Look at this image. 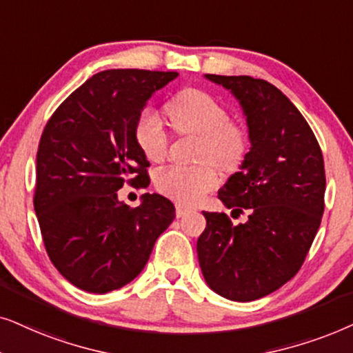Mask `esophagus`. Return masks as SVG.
Here are the masks:
<instances>
[{
    "label": "esophagus",
    "mask_w": 353,
    "mask_h": 353,
    "mask_svg": "<svg viewBox=\"0 0 353 353\" xmlns=\"http://www.w3.org/2000/svg\"><path fill=\"white\" fill-rule=\"evenodd\" d=\"M190 211H194V208H190V206H185L182 203H177L176 205V216L177 218H182V216H185L187 213H190Z\"/></svg>",
    "instance_id": "esophagus-1"
}]
</instances>
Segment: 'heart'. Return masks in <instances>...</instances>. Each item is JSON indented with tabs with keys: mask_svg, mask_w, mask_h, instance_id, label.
Wrapping results in <instances>:
<instances>
[{
	"mask_svg": "<svg viewBox=\"0 0 353 353\" xmlns=\"http://www.w3.org/2000/svg\"><path fill=\"white\" fill-rule=\"evenodd\" d=\"M169 122L177 134L200 137V158H210L223 169H236L247 153V132L228 119V111L206 92H181L166 108ZM135 140L150 161H161L168 153V134L152 110L140 112L135 122ZM218 185V174L211 164H172L157 174L161 194L182 203H196Z\"/></svg>",
	"mask_w": 353,
	"mask_h": 353,
	"instance_id": "obj_1",
	"label": "heart"
}]
</instances>
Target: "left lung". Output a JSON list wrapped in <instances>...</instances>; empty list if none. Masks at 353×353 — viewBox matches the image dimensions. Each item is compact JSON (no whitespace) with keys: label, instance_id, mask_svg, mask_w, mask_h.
I'll return each instance as SVG.
<instances>
[{"label":"left lung","instance_id":"1","mask_svg":"<svg viewBox=\"0 0 353 353\" xmlns=\"http://www.w3.org/2000/svg\"><path fill=\"white\" fill-rule=\"evenodd\" d=\"M205 79L239 101L250 152L221 187L225 208L248 221L232 224L224 213L203 211L206 228L196 241L203 278L211 290L234 302H252L297 274L324 211V161L308 122L272 83L250 75Z\"/></svg>","mask_w":353,"mask_h":353}]
</instances>
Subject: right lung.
I'll use <instances>...</instances> for the list:
<instances>
[{
    "label": "right lung",
    "mask_w": 353,
    "mask_h": 353,
    "mask_svg": "<svg viewBox=\"0 0 353 353\" xmlns=\"http://www.w3.org/2000/svg\"><path fill=\"white\" fill-rule=\"evenodd\" d=\"M177 72L110 69L61 103L41 134L34 208L48 256L75 288L106 294L124 288L147 265L154 242L176 218L158 194L130 208L117 199L129 184H150L135 140L147 101Z\"/></svg>",
    "instance_id": "add662e5"
}]
</instances>
